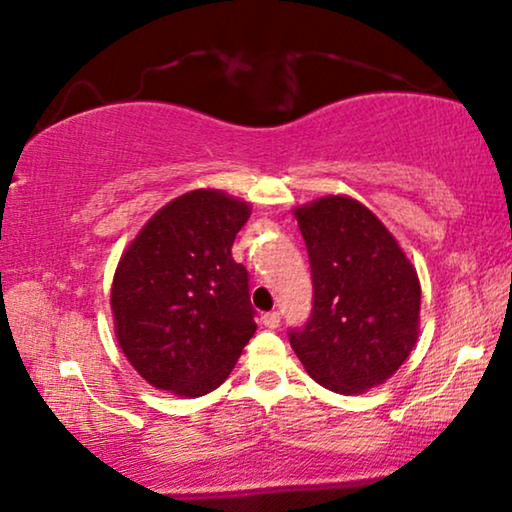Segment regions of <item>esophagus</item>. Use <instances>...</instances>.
<instances>
[{"mask_svg": "<svg viewBox=\"0 0 512 512\" xmlns=\"http://www.w3.org/2000/svg\"><path fill=\"white\" fill-rule=\"evenodd\" d=\"M279 321H282V317H279V312L263 314V326L265 328H272V331H275V328L279 326Z\"/></svg>", "mask_w": 512, "mask_h": 512, "instance_id": "1", "label": "esophagus"}]
</instances>
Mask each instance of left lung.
<instances>
[{
    "label": "left lung",
    "mask_w": 512,
    "mask_h": 512,
    "mask_svg": "<svg viewBox=\"0 0 512 512\" xmlns=\"http://www.w3.org/2000/svg\"><path fill=\"white\" fill-rule=\"evenodd\" d=\"M307 244L312 317L289 333L307 375L335 394L380 387L419 338L422 286L389 228L349 195L293 207Z\"/></svg>",
    "instance_id": "1"
}]
</instances>
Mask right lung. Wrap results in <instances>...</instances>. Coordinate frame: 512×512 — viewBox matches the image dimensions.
I'll return each mask as SVG.
<instances>
[{
    "label": "right lung",
    "mask_w": 512,
    "mask_h": 512,
    "mask_svg": "<svg viewBox=\"0 0 512 512\" xmlns=\"http://www.w3.org/2000/svg\"><path fill=\"white\" fill-rule=\"evenodd\" d=\"M249 216L247 200L195 188L125 247L111 282L114 333L151 387L181 398L219 389L256 333L247 270L230 256Z\"/></svg>",
    "instance_id": "obj_1"
}]
</instances>
